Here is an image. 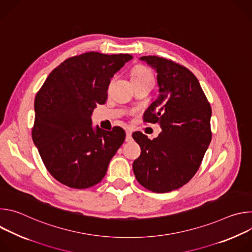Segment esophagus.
Segmentation results:
<instances>
[{"label":"esophagus","instance_id":"1","mask_svg":"<svg viewBox=\"0 0 252 252\" xmlns=\"http://www.w3.org/2000/svg\"><path fill=\"white\" fill-rule=\"evenodd\" d=\"M126 141H129L131 139V130L130 129H126Z\"/></svg>","mask_w":252,"mask_h":252}]
</instances>
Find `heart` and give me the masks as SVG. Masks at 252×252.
<instances>
[{"label": "heart", "instance_id": "b5f03b06", "mask_svg": "<svg viewBox=\"0 0 252 252\" xmlns=\"http://www.w3.org/2000/svg\"><path fill=\"white\" fill-rule=\"evenodd\" d=\"M130 78H131L132 83H136V82H141V81H145L147 79L153 78V74L151 73V70L149 68H147L146 66L137 65L132 68L131 73H130Z\"/></svg>", "mask_w": 252, "mask_h": 252}]
</instances>
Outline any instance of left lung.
I'll list each match as a JSON object with an SVG mask.
<instances>
[{
    "instance_id": "left-lung-1",
    "label": "left lung",
    "mask_w": 252,
    "mask_h": 252,
    "mask_svg": "<svg viewBox=\"0 0 252 252\" xmlns=\"http://www.w3.org/2000/svg\"><path fill=\"white\" fill-rule=\"evenodd\" d=\"M140 60L157 70L159 88L143 122L158 123L161 132L153 140L140 131L132 133L141 150L132 169L142 187L164 193L188 184L198 170L211 140V107L189 68L157 56Z\"/></svg>"
}]
</instances>
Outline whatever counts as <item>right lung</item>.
Segmentation results:
<instances>
[{
	"mask_svg": "<svg viewBox=\"0 0 252 252\" xmlns=\"http://www.w3.org/2000/svg\"><path fill=\"white\" fill-rule=\"evenodd\" d=\"M132 59L128 54L85 53L66 59L47 78L34 98L32 136L48 171L71 189L98 184L123 145L125 130L96 126L91 116L107 98L111 79Z\"/></svg>",
	"mask_w": 252,
	"mask_h": 252,
	"instance_id": "obj_1",
	"label": "right lung"
}]
</instances>
